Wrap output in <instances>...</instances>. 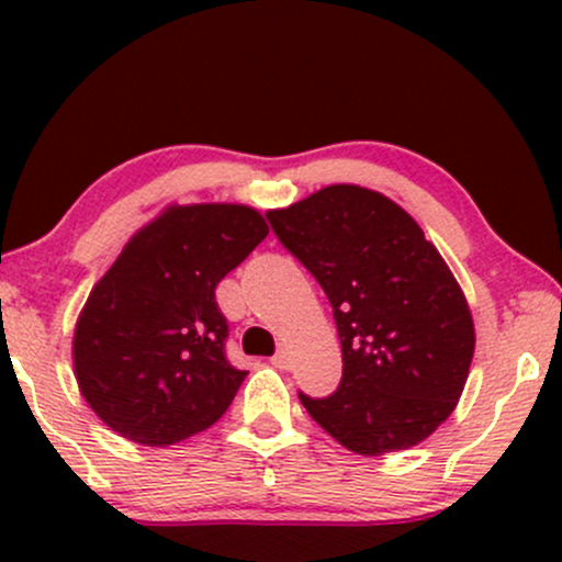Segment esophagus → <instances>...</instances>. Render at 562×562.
I'll use <instances>...</instances> for the list:
<instances>
[{"label": "esophagus", "mask_w": 562, "mask_h": 562, "mask_svg": "<svg viewBox=\"0 0 562 562\" xmlns=\"http://www.w3.org/2000/svg\"><path fill=\"white\" fill-rule=\"evenodd\" d=\"M269 362H272L274 367H280V370H288V367H290V357H288V351L274 353V357L269 359Z\"/></svg>", "instance_id": "esophagus-1"}]
</instances>
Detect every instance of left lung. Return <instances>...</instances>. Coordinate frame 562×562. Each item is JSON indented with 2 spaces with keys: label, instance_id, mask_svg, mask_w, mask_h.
<instances>
[{
  "label": "left lung",
  "instance_id": "1",
  "mask_svg": "<svg viewBox=\"0 0 562 562\" xmlns=\"http://www.w3.org/2000/svg\"><path fill=\"white\" fill-rule=\"evenodd\" d=\"M272 229L333 306L344 378L327 398L301 396L314 423L362 457L415 447L460 402L475 351L468 299L420 224L383 192L330 184Z\"/></svg>",
  "mask_w": 562,
  "mask_h": 562
}]
</instances>
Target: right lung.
<instances>
[{"label":"right lung","instance_id":"1","mask_svg":"<svg viewBox=\"0 0 562 562\" xmlns=\"http://www.w3.org/2000/svg\"><path fill=\"white\" fill-rule=\"evenodd\" d=\"M267 235L250 205L171 203L128 237L74 330L76 383L108 428L171 447L227 412L245 372L214 290Z\"/></svg>","mask_w":562,"mask_h":562}]
</instances>
